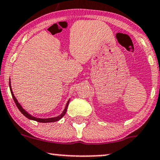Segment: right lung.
Returning <instances> with one entry per match:
<instances>
[{
  "label": "right lung",
  "mask_w": 160,
  "mask_h": 160,
  "mask_svg": "<svg viewBox=\"0 0 160 160\" xmlns=\"http://www.w3.org/2000/svg\"><path fill=\"white\" fill-rule=\"evenodd\" d=\"M9 80H10V79H9ZM9 88H10V91H11L12 96L14 102H15V104H16V106L18 107V110L21 112V113H22L23 116H26V117H27V118H28L29 119L34 120V121H36V122H42V123H47V122H56V121H58V120H60L63 117V116L65 115V113H66V111H67V109H68L69 102H70V99L68 100V102H67V104H66V106H65L64 110H63V112L62 113V114H60V115H59V116H56V117L47 118V119H41V118L34 117V116H32V115H30V114H29L28 112L26 111V110L22 108V106L21 105V104H20L19 102H18L17 98H15V96H14L12 90L10 81H9Z\"/></svg>",
  "instance_id": "add662e5"
}]
</instances>
